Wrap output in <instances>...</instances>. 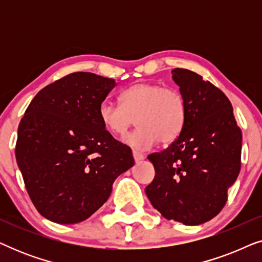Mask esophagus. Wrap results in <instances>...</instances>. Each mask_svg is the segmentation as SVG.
Instances as JSON below:
<instances>
[{
    "instance_id": "1",
    "label": "esophagus",
    "mask_w": 262,
    "mask_h": 262,
    "mask_svg": "<svg viewBox=\"0 0 262 262\" xmlns=\"http://www.w3.org/2000/svg\"><path fill=\"white\" fill-rule=\"evenodd\" d=\"M132 155H134V159H135V162L136 163H138V162H141L142 160H144V156L142 155L141 152H138V151H132Z\"/></svg>"
}]
</instances>
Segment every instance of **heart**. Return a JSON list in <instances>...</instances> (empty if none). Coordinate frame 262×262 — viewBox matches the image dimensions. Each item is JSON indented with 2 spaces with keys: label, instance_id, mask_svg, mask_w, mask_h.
Returning <instances> with one entry per match:
<instances>
[{
  "label": "heart",
  "instance_id": "b5f03b06",
  "mask_svg": "<svg viewBox=\"0 0 262 262\" xmlns=\"http://www.w3.org/2000/svg\"><path fill=\"white\" fill-rule=\"evenodd\" d=\"M120 105L102 101L99 119L103 127L118 137H124L135 123L138 128L124 142L137 150L174 142L182 132L187 108L184 96L174 88L151 82H139L119 95Z\"/></svg>",
  "mask_w": 262,
  "mask_h": 262
}]
</instances>
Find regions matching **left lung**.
<instances>
[{"label":"left lung","instance_id":"obj_1","mask_svg":"<svg viewBox=\"0 0 262 262\" xmlns=\"http://www.w3.org/2000/svg\"><path fill=\"white\" fill-rule=\"evenodd\" d=\"M171 75L186 101V123L166 150L148 156L155 178L145 193L166 220L199 225L227 203L241 169L242 134L223 92L191 70Z\"/></svg>","mask_w":262,"mask_h":262}]
</instances>
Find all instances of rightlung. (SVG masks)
<instances>
[{"mask_svg": "<svg viewBox=\"0 0 262 262\" xmlns=\"http://www.w3.org/2000/svg\"><path fill=\"white\" fill-rule=\"evenodd\" d=\"M113 78L74 73L42 88L17 128L16 162L32 203L59 224L87 220L116 179L135 164L131 149L99 119Z\"/></svg>", "mask_w": 262, "mask_h": 262, "instance_id": "add662e5", "label": "right lung"}]
</instances>
